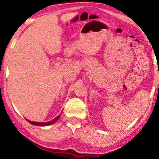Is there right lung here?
I'll use <instances>...</instances> for the list:
<instances>
[{
    "mask_svg": "<svg viewBox=\"0 0 159 159\" xmlns=\"http://www.w3.org/2000/svg\"><path fill=\"white\" fill-rule=\"evenodd\" d=\"M60 116H61V115H58V116H56L55 119H53V120H51L50 121H47V122H36V121H32L28 120V119H27V121H28V122L32 124V125H37V126H40V127H45V126H48V125H53V124L55 123L56 121L60 118Z\"/></svg>",
    "mask_w": 159,
    "mask_h": 159,
    "instance_id": "1",
    "label": "right lung"
}]
</instances>
